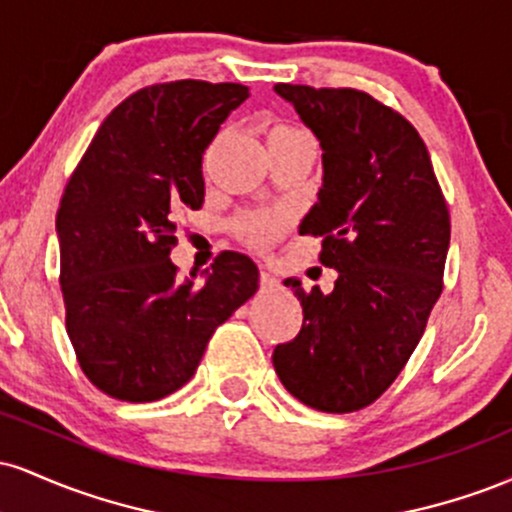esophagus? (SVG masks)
I'll return each instance as SVG.
<instances>
[{
  "instance_id": "obj_1",
  "label": "esophagus",
  "mask_w": 512,
  "mask_h": 512,
  "mask_svg": "<svg viewBox=\"0 0 512 512\" xmlns=\"http://www.w3.org/2000/svg\"><path fill=\"white\" fill-rule=\"evenodd\" d=\"M260 286H262V291H274L276 286H279V281H276V276H272L269 272H262Z\"/></svg>"
}]
</instances>
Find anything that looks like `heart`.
Listing matches in <instances>:
<instances>
[{"mask_svg":"<svg viewBox=\"0 0 512 512\" xmlns=\"http://www.w3.org/2000/svg\"><path fill=\"white\" fill-rule=\"evenodd\" d=\"M296 134H301V129L279 122V125L269 127L267 144L279 142V139L286 137H296ZM281 226H284V219L279 214H248L238 221V233L245 243L267 245L281 231Z\"/></svg>","mask_w":512,"mask_h":512,"instance_id":"1","label":"heart"}]
</instances>
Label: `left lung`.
<instances>
[{"label": "left lung", "instance_id": "left-lung-1", "mask_svg": "<svg viewBox=\"0 0 512 512\" xmlns=\"http://www.w3.org/2000/svg\"><path fill=\"white\" fill-rule=\"evenodd\" d=\"M322 149V187L301 236H322L330 293H305L303 327L274 349L279 380L327 414L358 411L395 383L443 291L450 245L431 156L414 127L354 88L276 84Z\"/></svg>", "mask_w": 512, "mask_h": 512}]
</instances>
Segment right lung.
Returning a JSON list of instances; mask_svg holds the SVG:
<instances>
[{"label": "right lung", "instance_id": "obj_1", "mask_svg": "<svg viewBox=\"0 0 512 512\" xmlns=\"http://www.w3.org/2000/svg\"><path fill=\"white\" fill-rule=\"evenodd\" d=\"M240 84L170 81L103 120L57 209L67 334L98 390L156 402L195 375L211 334L260 286L257 264L223 252L195 279L170 262L175 216L204 202L202 154L248 98Z\"/></svg>", "mask_w": 512, "mask_h": 512}]
</instances>
